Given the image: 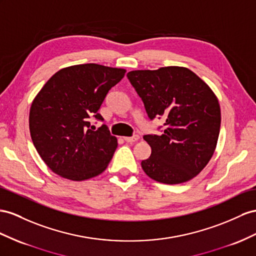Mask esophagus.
<instances>
[{
  "label": "esophagus",
  "mask_w": 256,
  "mask_h": 256,
  "mask_svg": "<svg viewBox=\"0 0 256 256\" xmlns=\"http://www.w3.org/2000/svg\"><path fill=\"white\" fill-rule=\"evenodd\" d=\"M140 140V136L138 135H133L130 137H124V140H126V142H134L136 140Z\"/></svg>",
  "instance_id": "esophagus-1"
}]
</instances>
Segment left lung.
Listing matches in <instances>:
<instances>
[{
  "instance_id": "obj_1",
  "label": "left lung",
  "mask_w": 256,
  "mask_h": 256,
  "mask_svg": "<svg viewBox=\"0 0 256 256\" xmlns=\"http://www.w3.org/2000/svg\"><path fill=\"white\" fill-rule=\"evenodd\" d=\"M148 119H163L160 134L144 136L152 154L142 161L150 178L180 184L194 178L212 158L220 128L218 98L201 78L184 67L135 70L126 74Z\"/></svg>"
}]
</instances>
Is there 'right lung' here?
Listing matches in <instances>:
<instances>
[{"label":"right lung","mask_w":256,"mask_h":256,"mask_svg":"<svg viewBox=\"0 0 256 256\" xmlns=\"http://www.w3.org/2000/svg\"><path fill=\"white\" fill-rule=\"evenodd\" d=\"M126 70L96 64L62 69L45 83L31 104V140L42 160L54 173L84 180L106 170L118 142L106 124L97 130L92 120L111 88Z\"/></svg>","instance_id":"obj_1"}]
</instances>
